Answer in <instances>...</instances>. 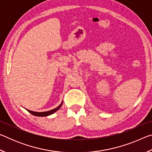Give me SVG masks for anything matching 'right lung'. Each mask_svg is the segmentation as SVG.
I'll use <instances>...</instances> for the list:
<instances>
[{
  "label": "right lung",
  "instance_id": "right-lung-1",
  "mask_svg": "<svg viewBox=\"0 0 152 152\" xmlns=\"http://www.w3.org/2000/svg\"><path fill=\"white\" fill-rule=\"evenodd\" d=\"M63 102H61V103L59 105L58 107H56V109H52L51 110H49V111H46V112H35V111H31V110H27L28 112L30 113L31 114H32L33 115H35V116H37V117H46V116H48V115H50L51 114H53V113H55L56 111H57L58 109H60V107H61V105H62Z\"/></svg>",
  "mask_w": 152,
  "mask_h": 152
}]
</instances>
